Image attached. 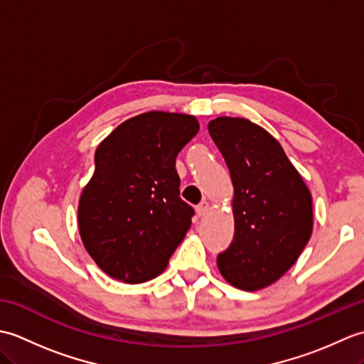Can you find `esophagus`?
<instances>
[{"mask_svg": "<svg viewBox=\"0 0 364 364\" xmlns=\"http://www.w3.org/2000/svg\"><path fill=\"white\" fill-rule=\"evenodd\" d=\"M196 211H197L198 218H203V215H206V213L210 211V203H208V202H202V203H200V205L196 208Z\"/></svg>", "mask_w": 364, "mask_h": 364, "instance_id": "34e87169", "label": "esophagus"}]
</instances>
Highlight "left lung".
Here are the masks:
<instances>
[{"label":"left lung","mask_w":364,"mask_h":364,"mask_svg":"<svg viewBox=\"0 0 364 364\" xmlns=\"http://www.w3.org/2000/svg\"><path fill=\"white\" fill-rule=\"evenodd\" d=\"M233 183L235 237L218 257L225 280L244 291L275 283L313 233L311 192L264 128L241 117L208 123Z\"/></svg>","instance_id":"left-lung-1"}]
</instances>
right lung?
<instances>
[{
  "label": "right lung",
  "mask_w": 364,
  "mask_h": 364,
  "mask_svg": "<svg viewBox=\"0 0 364 364\" xmlns=\"http://www.w3.org/2000/svg\"><path fill=\"white\" fill-rule=\"evenodd\" d=\"M198 129L194 115L150 111L120 123L98 145L78 228L105 274L136 284L167 267L194 215L180 198L175 159Z\"/></svg>",
  "instance_id": "add662e5"
}]
</instances>
